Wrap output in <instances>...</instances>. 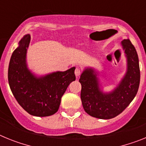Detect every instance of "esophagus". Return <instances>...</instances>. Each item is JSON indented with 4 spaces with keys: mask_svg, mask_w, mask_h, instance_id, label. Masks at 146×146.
Masks as SVG:
<instances>
[{
    "mask_svg": "<svg viewBox=\"0 0 146 146\" xmlns=\"http://www.w3.org/2000/svg\"><path fill=\"white\" fill-rule=\"evenodd\" d=\"M80 73H81V71L79 68H76L75 71H74V74H75L76 77H79L80 75Z\"/></svg>",
    "mask_w": 146,
    "mask_h": 146,
    "instance_id": "34e87169",
    "label": "esophagus"
}]
</instances>
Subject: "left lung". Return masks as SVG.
<instances>
[{"label":"left lung","mask_w":146,"mask_h":146,"mask_svg":"<svg viewBox=\"0 0 146 146\" xmlns=\"http://www.w3.org/2000/svg\"><path fill=\"white\" fill-rule=\"evenodd\" d=\"M121 47L126 58V72L114 90L110 92L102 91L99 72L94 68L87 67L80 75L82 107L94 118H115L128 107L138 91L140 80L138 55L129 38L121 42Z\"/></svg>","instance_id":"obj_1"}]
</instances>
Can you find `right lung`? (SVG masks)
Masks as SVG:
<instances>
[{"instance_id": "add662e5", "label": "right lung", "mask_w": 146, "mask_h": 146, "mask_svg": "<svg viewBox=\"0 0 146 146\" xmlns=\"http://www.w3.org/2000/svg\"><path fill=\"white\" fill-rule=\"evenodd\" d=\"M30 42V34L25 35L11 55L8 70L9 84L17 102L30 115L50 116L58 110L62 96L76 80L75 67L36 76L27 64Z\"/></svg>"}]
</instances>
